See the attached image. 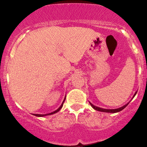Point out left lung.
Segmentation results:
<instances>
[{"instance_id":"left-lung-1","label":"left lung","mask_w":147,"mask_h":147,"mask_svg":"<svg viewBox=\"0 0 147 147\" xmlns=\"http://www.w3.org/2000/svg\"><path fill=\"white\" fill-rule=\"evenodd\" d=\"M136 93H137V91L136 92V93L134 94V95H133V97H135V95H136ZM90 104L92 106V108H93L96 111H101V112H104V113H117V112H119V111H121L122 110H123L124 109H125V108L127 106L128 104H129V103L128 104H126V105L122 106V107L119 108V109H102V108H99V107H97V106H94L93 104H91L90 102Z\"/></svg>"}]
</instances>
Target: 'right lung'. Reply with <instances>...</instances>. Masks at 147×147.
Listing matches in <instances>:
<instances>
[{"label": "right lung", "instance_id": "1", "mask_svg": "<svg viewBox=\"0 0 147 147\" xmlns=\"http://www.w3.org/2000/svg\"><path fill=\"white\" fill-rule=\"evenodd\" d=\"M65 99H63V102H62L61 105L60 106V107L58 109H57V110L55 111H54V112H52V113H50L45 114V115H42V114H34V115H35V116H37V117H43V116H45V115H52V114H55V113H57V112H58V111H59L61 110V108H62V106H63V102H65Z\"/></svg>", "mask_w": 147, "mask_h": 147}]
</instances>
